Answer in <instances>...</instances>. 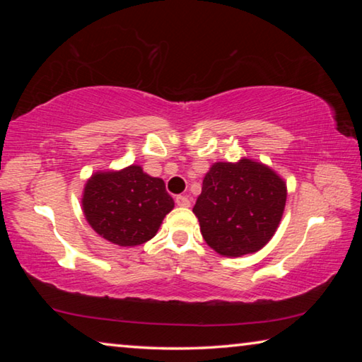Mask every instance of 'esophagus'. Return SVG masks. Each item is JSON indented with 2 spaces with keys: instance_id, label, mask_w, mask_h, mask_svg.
Masks as SVG:
<instances>
[{
  "instance_id": "34e87169",
  "label": "esophagus",
  "mask_w": 362,
  "mask_h": 362,
  "mask_svg": "<svg viewBox=\"0 0 362 362\" xmlns=\"http://www.w3.org/2000/svg\"><path fill=\"white\" fill-rule=\"evenodd\" d=\"M175 203H177V206H180V207H189V199L187 198V196H177L175 198Z\"/></svg>"
}]
</instances>
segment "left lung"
<instances>
[{"mask_svg": "<svg viewBox=\"0 0 362 362\" xmlns=\"http://www.w3.org/2000/svg\"><path fill=\"white\" fill-rule=\"evenodd\" d=\"M287 187L283 177L250 158L214 163L193 207L207 246L223 257L265 247L283 218Z\"/></svg>", "mask_w": 362, "mask_h": 362, "instance_id": "1", "label": "left lung"}]
</instances>
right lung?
Returning <instances> with one entry per match:
<instances>
[{"label": "right lung", "mask_w": 362, "mask_h": 362, "mask_svg": "<svg viewBox=\"0 0 362 362\" xmlns=\"http://www.w3.org/2000/svg\"><path fill=\"white\" fill-rule=\"evenodd\" d=\"M81 204L97 235L121 247L150 241L174 209L164 180L148 175L139 164L97 170L86 180Z\"/></svg>", "instance_id": "1"}]
</instances>
